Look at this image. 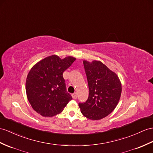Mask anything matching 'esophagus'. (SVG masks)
I'll return each instance as SVG.
<instances>
[{
    "mask_svg": "<svg viewBox=\"0 0 153 153\" xmlns=\"http://www.w3.org/2000/svg\"><path fill=\"white\" fill-rule=\"evenodd\" d=\"M72 97H73V98L74 99H76L77 98V94H76V93H74V94H73Z\"/></svg>",
    "mask_w": 153,
    "mask_h": 153,
    "instance_id": "1",
    "label": "esophagus"
}]
</instances>
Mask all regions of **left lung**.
<instances>
[{"instance_id":"left-lung-1","label":"left lung","mask_w":153,"mask_h":153,"mask_svg":"<svg viewBox=\"0 0 153 153\" xmlns=\"http://www.w3.org/2000/svg\"><path fill=\"white\" fill-rule=\"evenodd\" d=\"M89 97L79 103L81 112L91 120L106 117L116 107L121 94V84L117 74L100 61L84 60Z\"/></svg>"}]
</instances>
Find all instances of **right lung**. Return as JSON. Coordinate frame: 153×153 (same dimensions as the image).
<instances>
[{"label":"right lung","instance_id":"1","mask_svg":"<svg viewBox=\"0 0 153 153\" xmlns=\"http://www.w3.org/2000/svg\"><path fill=\"white\" fill-rule=\"evenodd\" d=\"M76 58L61 59L56 55L44 58L33 65L26 81V92L33 109L44 117H52L64 110L73 98L67 91L63 73Z\"/></svg>","mask_w":153,"mask_h":153}]
</instances>
